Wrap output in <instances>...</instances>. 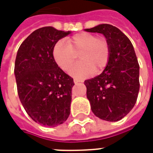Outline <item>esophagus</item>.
Segmentation results:
<instances>
[{"mask_svg": "<svg viewBox=\"0 0 153 153\" xmlns=\"http://www.w3.org/2000/svg\"><path fill=\"white\" fill-rule=\"evenodd\" d=\"M78 82H81V80H79V79L75 78V79H74V83H75V84H77Z\"/></svg>", "mask_w": 153, "mask_h": 153, "instance_id": "obj_1", "label": "esophagus"}]
</instances>
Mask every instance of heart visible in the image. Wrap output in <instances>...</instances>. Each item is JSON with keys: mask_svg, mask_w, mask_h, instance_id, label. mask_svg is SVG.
Listing matches in <instances>:
<instances>
[{"mask_svg": "<svg viewBox=\"0 0 153 153\" xmlns=\"http://www.w3.org/2000/svg\"><path fill=\"white\" fill-rule=\"evenodd\" d=\"M79 53L81 61L71 67L70 74L85 78L94 72L99 73L105 68L110 59L111 48L105 37H97L89 32H80L65 40L57 41L53 49V56L63 70H68Z\"/></svg>", "mask_w": 153, "mask_h": 153, "instance_id": "heart-1", "label": "heart"}]
</instances>
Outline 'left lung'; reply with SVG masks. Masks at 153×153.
Wrapping results in <instances>:
<instances>
[{
	"instance_id": "1",
	"label": "left lung",
	"mask_w": 153,
	"mask_h": 153,
	"mask_svg": "<svg viewBox=\"0 0 153 153\" xmlns=\"http://www.w3.org/2000/svg\"><path fill=\"white\" fill-rule=\"evenodd\" d=\"M102 33L108 41L111 54L100 75L85 81L94 114L102 120L117 121L132 110L139 90V65L130 39L110 24L85 29Z\"/></svg>"
}]
</instances>
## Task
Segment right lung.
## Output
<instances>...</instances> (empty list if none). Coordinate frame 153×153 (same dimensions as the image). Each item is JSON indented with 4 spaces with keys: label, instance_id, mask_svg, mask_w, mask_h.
<instances>
[{
    "label": "right lung",
    "instance_id": "obj_1",
    "mask_svg": "<svg viewBox=\"0 0 153 153\" xmlns=\"http://www.w3.org/2000/svg\"><path fill=\"white\" fill-rule=\"evenodd\" d=\"M70 33L44 27L31 33L18 50L14 64L18 94L30 117L44 126L61 125L70 114L73 79L53 56L57 41Z\"/></svg>",
    "mask_w": 153,
    "mask_h": 153
}]
</instances>
